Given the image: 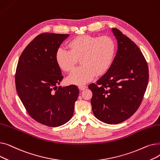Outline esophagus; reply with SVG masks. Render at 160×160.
<instances>
[{
    "instance_id": "esophagus-1",
    "label": "esophagus",
    "mask_w": 160,
    "mask_h": 160,
    "mask_svg": "<svg viewBox=\"0 0 160 160\" xmlns=\"http://www.w3.org/2000/svg\"><path fill=\"white\" fill-rule=\"evenodd\" d=\"M78 88H79L80 90L83 91V90H85L86 89H87V86H79Z\"/></svg>"
}]
</instances>
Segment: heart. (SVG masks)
<instances>
[{
    "mask_svg": "<svg viewBox=\"0 0 160 160\" xmlns=\"http://www.w3.org/2000/svg\"><path fill=\"white\" fill-rule=\"evenodd\" d=\"M68 51L57 50L56 62L62 71L71 72L78 60L82 65L67 78L71 84L82 86L97 77L104 74L110 68L115 52L113 39L108 36L100 37L81 35L70 40Z\"/></svg>",
    "mask_w": 160,
    "mask_h": 160,
    "instance_id": "heart-1",
    "label": "heart"
}]
</instances>
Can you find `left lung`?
I'll use <instances>...</instances> for the list:
<instances>
[{"instance_id": "left-lung-1", "label": "left lung", "mask_w": 160, "mask_h": 160, "mask_svg": "<svg viewBox=\"0 0 160 160\" xmlns=\"http://www.w3.org/2000/svg\"><path fill=\"white\" fill-rule=\"evenodd\" d=\"M117 51L110 68L97 83H91L93 113L106 124L121 123L139 107L148 85V68L139 47L117 28Z\"/></svg>"}]
</instances>
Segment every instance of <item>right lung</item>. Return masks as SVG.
Wrapping results in <instances>:
<instances>
[{"label":"right lung","mask_w":160,"mask_h":160,"mask_svg":"<svg viewBox=\"0 0 160 160\" xmlns=\"http://www.w3.org/2000/svg\"><path fill=\"white\" fill-rule=\"evenodd\" d=\"M69 34L43 33L24 48L15 73L18 94L28 114L37 122L60 127L72 117L79 95L77 86L62 87L63 77L55 56Z\"/></svg>","instance_id":"obj_1"}]
</instances>
